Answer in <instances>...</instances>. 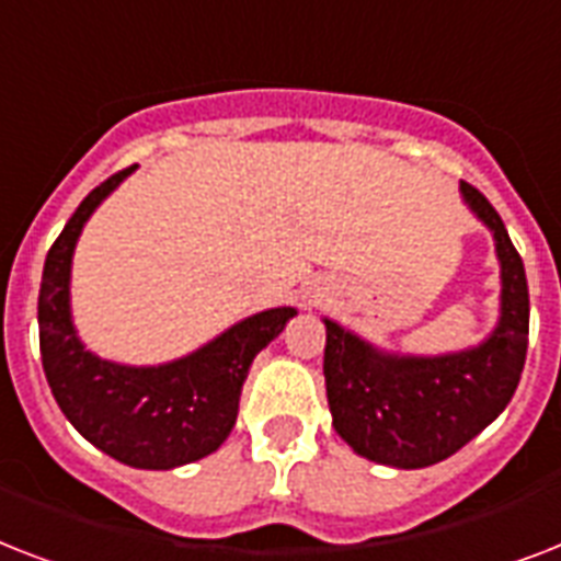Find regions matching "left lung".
Instances as JSON below:
<instances>
[{"instance_id": "obj_1", "label": "left lung", "mask_w": 561, "mask_h": 561, "mask_svg": "<svg viewBox=\"0 0 561 561\" xmlns=\"http://www.w3.org/2000/svg\"><path fill=\"white\" fill-rule=\"evenodd\" d=\"M460 192L492 229L501 262V317L486 341L434 358L392 355L323 320L334 431L355 454L392 469H425L460 451L501 416L522 381L530 334L524 262L495 206L469 183H460Z\"/></svg>"}]
</instances>
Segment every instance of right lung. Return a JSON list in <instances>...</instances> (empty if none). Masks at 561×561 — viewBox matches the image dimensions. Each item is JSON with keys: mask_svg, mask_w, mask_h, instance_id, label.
Segmentation results:
<instances>
[{"mask_svg": "<svg viewBox=\"0 0 561 561\" xmlns=\"http://www.w3.org/2000/svg\"><path fill=\"white\" fill-rule=\"evenodd\" d=\"M134 169L92 188L48 250L37 299L39 355L51 396L83 439L125 466L165 471L224 445L236 425L250 364L279 337L297 308L259 311L160 367H127L92 355L72 323V253L83 224Z\"/></svg>", "mask_w": 561, "mask_h": 561, "instance_id": "right-lung-1", "label": "right lung"}]
</instances>
